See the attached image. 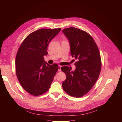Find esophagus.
Segmentation results:
<instances>
[{"instance_id":"obj_1","label":"esophagus","mask_w":122,"mask_h":122,"mask_svg":"<svg viewBox=\"0 0 122 122\" xmlns=\"http://www.w3.org/2000/svg\"><path fill=\"white\" fill-rule=\"evenodd\" d=\"M61 66L59 65V69H58V71H61Z\"/></svg>"}]
</instances>
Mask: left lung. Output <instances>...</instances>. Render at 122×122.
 <instances>
[{"label": "left lung", "mask_w": 122, "mask_h": 122, "mask_svg": "<svg viewBox=\"0 0 122 122\" xmlns=\"http://www.w3.org/2000/svg\"><path fill=\"white\" fill-rule=\"evenodd\" d=\"M70 41V52L78 61L75 71L67 66L61 70L66 79L62 83L64 91L71 96L79 98L87 94L98 80L102 68L101 55L91 36L80 29L70 27L62 30Z\"/></svg>", "instance_id": "8db88e82"}]
</instances>
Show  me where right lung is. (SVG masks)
Listing matches in <instances>:
<instances>
[{"instance_id": "obj_1", "label": "right lung", "mask_w": 122, "mask_h": 122, "mask_svg": "<svg viewBox=\"0 0 122 122\" xmlns=\"http://www.w3.org/2000/svg\"><path fill=\"white\" fill-rule=\"evenodd\" d=\"M61 30L41 29L28 35L18 50L15 58L16 74L22 88L31 95L39 96L49 89L58 65L48 64L44 60L48 45Z\"/></svg>"}]
</instances>
